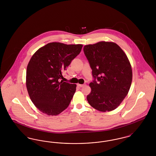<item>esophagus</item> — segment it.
Wrapping results in <instances>:
<instances>
[{
    "instance_id": "1",
    "label": "esophagus",
    "mask_w": 156,
    "mask_h": 156,
    "mask_svg": "<svg viewBox=\"0 0 156 156\" xmlns=\"http://www.w3.org/2000/svg\"><path fill=\"white\" fill-rule=\"evenodd\" d=\"M77 85H78V87H83L85 85H84V84H80V83H78Z\"/></svg>"
}]
</instances>
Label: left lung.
<instances>
[{
	"instance_id": "8db88e82",
	"label": "left lung",
	"mask_w": 156,
	"mask_h": 156,
	"mask_svg": "<svg viewBox=\"0 0 156 156\" xmlns=\"http://www.w3.org/2000/svg\"><path fill=\"white\" fill-rule=\"evenodd\" d=\"M83 51L95 79L89 83L88 103L99 111L115 110L127 95L132 81V67L126 54L117 44L108 41L86 45Z\"/></svg>"
}]
</instances>
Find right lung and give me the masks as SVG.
Segmentation results:
<instances>
[{
    "mask_svg": "<svg viewBox=\"0 0 156 156\" xmlns=\"http://www.w3.org/2000/svg\"><path fill=\"white\" fill-rule=\"evenodd\" d=\"M82 46L52 42L40 48L31 57L26 83L30 99L40 111L56 116L69 106L76 85L60 80Z\"/></svg>",
    "mask_w": 156,
    "mask_h": 156,
    "instance_id": "obj_1",
    "label": "right lung"
}]
</instances>
